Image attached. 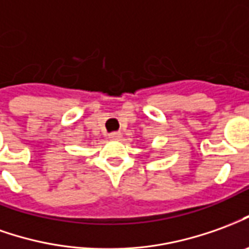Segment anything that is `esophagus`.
I'll use <instances>...</instances> for the list:
<instances>
[{"label":"esophagus","instance_id":"1","mask_svg":"<svg viewBox=\"0 0 249 249\" xmlns=\"http://www.w3.org/2000/svg\"><path fill=\"white\" fill-rule=\"evenodd\" d=\"M121 137H123V135L120 132H113L109 135V139H112V140H120Z\"/></svg>","mask_w":249,"mask_h":249}]
</instances>
